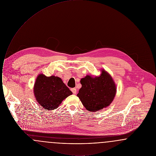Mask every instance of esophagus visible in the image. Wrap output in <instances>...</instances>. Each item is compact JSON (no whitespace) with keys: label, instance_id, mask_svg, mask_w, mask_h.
I'll list each match as a JSON object with an SVG mask.
<instances>
[{"label":"esophagus","instance_id":"1","mask_svg":"<svg viewBox=\"0 0 156 156\" xmlns=\"http://www.w3.org/2000/svg\"><path fill=\"white\" fill-rule=\"evenodd\" d=\"M71 91L73 92V93L74 94H76V88H71Z\"/></svg>","mask_w":156,"mask_h":156}]
</instances>
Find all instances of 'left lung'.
Listing matches in <instances>:
<instances>
[{"label":"left lung","instance_id":"8db88e82","mask_svg":"<svg viewBox=\"0 0 156 156\" xmlns=\"http://www.w3.org/2000/svg\"><path fill=\"white\" fill-rule=\"evenodd\" d=\"M82 87L77 97L90 112L99 111L109 106L116 94V86L111 75L102 70L99 76L87 75L80 81Z\"/></svg>","mask_w":156,"mask_h":156}]
</instances>
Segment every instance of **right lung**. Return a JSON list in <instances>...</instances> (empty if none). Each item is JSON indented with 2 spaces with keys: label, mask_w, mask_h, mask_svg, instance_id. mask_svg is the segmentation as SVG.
Instances as JSON below:
<instances>
[{
  "label": "right lung",
  "mask_w": 156,
  "mask_h": 156,
  "mask_svg": "<svg viewBox=\"0 0 156 156\" xmlns=\"http://www.w3.org/2000/svg\"><path fill=\"white\" fill-rule=\"evenodd\" d=\"M34 93L39 105L48 110L57 108L64 99L73 94L60 78L43 74L37 76Z\"/></svg>",
  "instance_id": "right-lung-1"
}]
</instances>
